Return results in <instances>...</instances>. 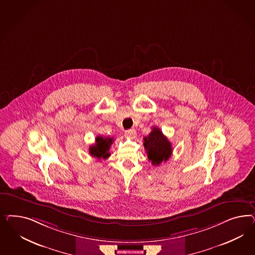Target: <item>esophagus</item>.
<instances>
[{"instance_id": "obj_1", "label": "esophagus", "mask_w": 255, "mask_h": 255, "mask_svg": "<svg viewBox=\"0 0 255 255\" xmlns=\"http://www.w3.org/2000/svg\"><path fill=\"white\" fill-rule=\"evenodd\" d=\"M125 134H126V136H128V137H130V138H134L135 137V135H136V132L134 130H127V131H125Z\"/></svg>"}]
</instances>
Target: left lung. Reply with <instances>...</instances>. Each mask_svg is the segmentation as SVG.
Segmentation results:
<instances>
[{"mask_svg":"<svg viewBox=\"0 0 255 255\" xmlns=\"http://www.w3.org/2000/svg\"><path fill=\"white\" fill-rule=\"evenodd\" d=\"M144 147L148 161L153 165L166 162L173 151L169 140L157 127H153L147 137H144Z\"/></svg>","mask_w":255,"mask_h":255,"instance_id":"1","label":"left lung"}]
</instances>
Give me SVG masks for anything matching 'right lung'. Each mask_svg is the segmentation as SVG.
<instances>
[{
  "mask_svg": "<svg viewBox=\"0 0 255 255\" xmlns=\"http://www.w3.org/2000/svg\"><path fill=\"white\" fill-rule=\"evenodd\" d=\"M113 140L114 138L109 136H97L95 138V144L92 145L89 148L90 154L97 159H107L110 156L109 148L114 142Z\"/></svg>",
  "mask_w": 255,
  "mask_h": 255,
  "instance_id": "obj_1",
  "label": "right lung"
}]
</instances>
